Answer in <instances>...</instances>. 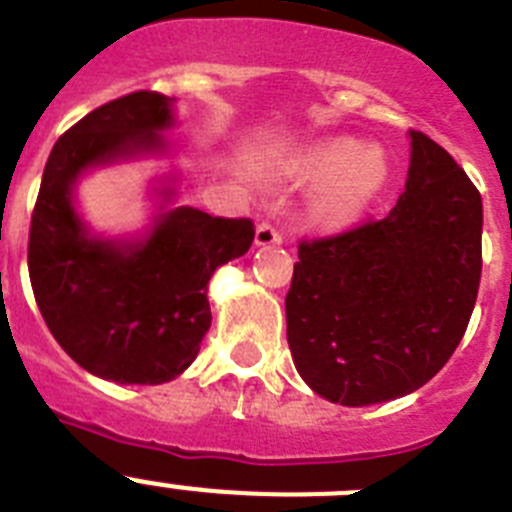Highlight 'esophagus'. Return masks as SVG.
Instances as JSON below:
<instances>
[{"mask_svg":"<svg viewBox=\"0 0 512 512\" xmlns=\"http://www.w3.org/2000/svg\"><path fill=\"white\" fill-rule=\"evenodd\" d=\"M281 243V233L276 231L271 223H261L256 228V246L264 248V246H279Z\"/></svg>","mask_w":512,"mask_h":512,"instance_id":"34e87169","label":"esophagus"}]
</instances>
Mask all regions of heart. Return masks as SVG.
<instances>
[{
  "label": "heart",
  "mask_w": 512,
  "mask_h": 512,
  "mask_svg": "<svg viewBox=\"0 0 512 512\" xmlns=\"http://www.w3.org/2000/svg\"><path fill=\"white\" fill-rule=\"evenodd\" d=\"M292 172L304 185H314L312 218L327 231H345L386 187L388 159L383 149L355 137H327L304 149Z\"/></svg>",
  "instance_id": "b5f03b06"
}]
</instances>
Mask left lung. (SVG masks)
<instances>
[{
  "mask_svg": "<svg viewBox=\"0 0 512 512\" xmlns=\"http://www.w3.org/2000/svg\"><path fill=\"white\" fill-rule=\"evenodd\" d=\"M406 190L378 223L302 243L287 340L317 396L370 406L409 396L444 368L472 317L482 198L462 167L409 131Z\"/></svg>",
  "mask_w": 512,
  "mask_h": 512,
  "instance_id": "obj_1",
  "label": "left lung"
}]
</instances>
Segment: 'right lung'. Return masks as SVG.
<instances>
[{"label": "right lung", "instance_id": "add662e5", "mask_svg": "<svg viewBox=\"0 0 512 512\" xmlns=\"http://www.w3.org/2000/svg\"><path fill=\"white\" fill-rule=\"evenodd\" d=\"M175 98L137 91L103 103L55 142L32 213L30 281L60 348L103 381L159 386L185 373L210 330L208 284L251 248V220L177 205V170L152 180L137 233L93 231L75 190L101 167L170 157Z\"/></svg>", "mask_w": 512, "mask_h": 512}]
</instances>
